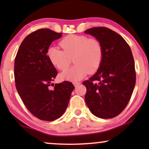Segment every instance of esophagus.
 Returning <instances> with one entry per match:
<instances>
[{
    "label": "esophagus",
    "mask_w": 149,
    "mask_h": 149,
    "mask_svg": "<svg viewBox=\"0 0 149 149\" xmlns=\"http://www.w3.org/2000/svg\"><path fill=\"white\" fill-rule=\"evenodd\" d=\"M73 84H74L75 87H76V86H78L79 85H80L81 83L80 82H74V83H73Z\"/></svg>",
    "instance_id": "obj_1"
}]
</instances>
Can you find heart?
I'll return each mask as SVG.
<instances>
[{
	"label": "heart",
	"instance_id": "b5f03b06",
	"mask_svg": "<svg viewBox=\"0 0 149 149\" xmlns=\"http://www.w3.org/2000/svg\"><path fill=\"white\" fill-rule=\"evenodd\" d=\"M62 49L51 47L47 52L48 60L60 70H67L73 59L74 65L60 74L62 79L76 81L85 75L98 70L103 60L104 51L101 42L95 38L85 35L69 34L59 42Z\"/></svg>",
	"mask_w": 149,
	"mask_h": 149
}]
</instances>
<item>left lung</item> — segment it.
Instances as JSON below:
<instances>
[{
    "mask_svg": "<svg viewBox=\"0 0 149 149\" xmlns=\"http://www.w3.org/2000/svg\"><path fill=\"white\" fill-rule=\"evenodd\" d=\"M85 33L101 42L104 56L97 72L83 84L85 100L93 115L102 119L119 115L127 107L136 84L132 50L121 35L106 27L87 29Z\"/></svg>",
    "mask_w": 149,
    "mask_h": 149,
    "instance_id": "1",
    "label": "left lung"
}]
</instances>
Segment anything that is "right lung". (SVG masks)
<instances>
[{
    "label": "right lung",
    "instance_id": "right-lung-1",
    "mask_svg": "<svg viewBox=\"0 0 149 149\" xmlns=\"http://www.w3.org/2000/svg\"><path fill=\"white\" fill-rule=\"evenodd\" d=\"M62 32L41 28L26 36L20 45L15 58V86L27 109L38 119L52 121L60 118L68 107L74 86L64 81L52 84L58 74L48 60L47 52ZM53 84L54 90L49 86Z\"/></svg>",
    "mask_w": 149,
    "mask_h": 149
}]
</instances>
